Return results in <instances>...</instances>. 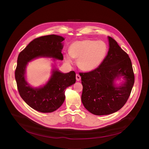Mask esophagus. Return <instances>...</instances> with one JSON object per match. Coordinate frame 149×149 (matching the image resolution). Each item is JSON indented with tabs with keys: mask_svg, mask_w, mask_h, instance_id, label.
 <instances>
[{
	"mask_svg": "<svg viewBox=\"0 0 149 149\" xmlns=\"http://www.w3.org/2000/svg\"><path fill=\"white\" fill-rule=\"evenodd\" d=\"M76 79L77 81H79L81 80V76L78 74H76Z\"/></svg>",
	"mask_w": 149,
	"mask_h": 149,
	"instance_id": "obj_1",
	"label": "esophagus"
}]
</instances>
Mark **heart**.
I'll return each mask as SVG.
<instances>
[{
	"label": "heart",
	"mask_w": 149,
	"mask_h": 149,
	"mask_svg": "<svg viewBox=\"0 0 149 149\" xmlns=\"http://www.w3.org/2000/svg\"><path fill=\"white\" fill-rule=\"evenodd\" d=\"M108 52V47L102 41L83 40L74 42L69 48V54L64 55L68 63L72 58L78 59L79 67L85 71L97 69L104 61Z\"/></svg>",
	"instance_id": "b5f03b06"
}]
</instances>
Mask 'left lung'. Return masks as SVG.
<instances>
[{"label": "left lung", "mask_w": 149, "mask_h": 149, "mask_svg": "<svg viewBox=\"0 0 149 149\" xmlns=\"http://www.w3.org/2000/svg\"><path fill=\"white\" fill-rule=\"evenodd\" d=\"M109 51L101 64L88 72H79L83 86L82 102L88 111L97 116L108 115L121 109L128 100L134 83L130 58L117 42L109 36ZM124 76L126 81L116 88L113 81Z\"/></svg>", "instance_id": "8db88e82"}]
</instances>
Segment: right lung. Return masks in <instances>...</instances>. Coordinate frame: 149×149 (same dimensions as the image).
<instances>
[{"instance_id": "obj_1", "label": "right lung", "mask_w": 149, "mask_h": 149, "mask_svg": "<svg viewBox=\"0 0 149 149\" xmlns=\"http://www.w3.org/2000/svg\"><path fill=\"white\" fill-rule=\"evenodd\" d=\"M64 38L56 35L40 36L33 39L21 51L17 57L15 72L19 95L33 109L41 113H51L59 108L65 100V90L75 83V72L63 74L54 70L52 75L43 87L33 88L25 78L28 62L39 56L52 57L63 60L61 53Z\"/></svg>"}]
</instances>
